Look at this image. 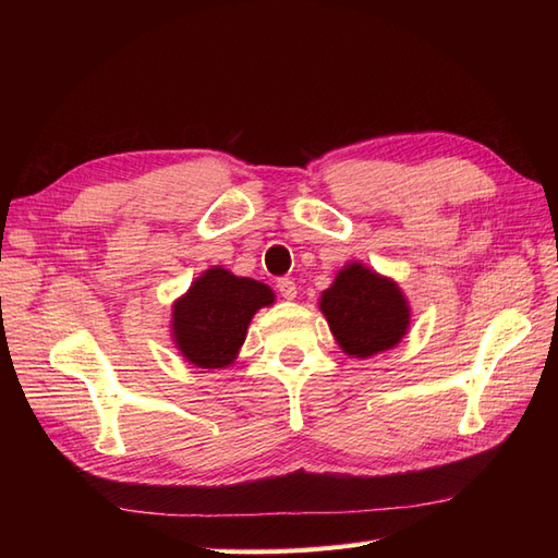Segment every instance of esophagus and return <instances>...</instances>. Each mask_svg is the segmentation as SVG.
I'll return each mask as SVG.
<instances>
[{
	"mask_svg": "<svg viewBox=\"0 0 558 558\" xmlns=\"http://www.w3.org/2000/svg\"><path fill=\"white\" fill-rule=\"evenodd\" d=\"M277 289H279V293H281V298H286V300H293V298L298 295V286H295V281L289 279V277H281V279L277 281Z\"/></svg>",
	"mask_w": 558,
	"mask_h": 558,
	"instance_id": "1",
	"label": "esophagus"
}]
</instances>
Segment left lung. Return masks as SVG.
Instances as JSON below:
<instances>
[{
  "label": "left lung",
  "mask_w": 558,
  "mask_h": 558,
  "mask_svg": "<svg viewBox=\"0 0 558 558\" xmlns=\"http://www.w3.org/2000/svg\"><path fill=\"white\" fill-rule=\"evenodd\" d=\"M320 312L349 356L367 359L391 349L410 324V307L398 286L353 263L320 293Z\"/></svg>",
  "instance_id": "left-lung-1"
}]
</instances>
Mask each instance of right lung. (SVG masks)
I'll return each instance as SVG.
<instances>
[{
    "label": "right lung",
    "instance_id": "add662e5",
    "mask_svg": "<svg viewBox=\"0 0 558 558\" xmlns=\"http://www.w3.org/2000/svg\"><path fill=\"white\" fill-rule=\"evenodd\" d=\"M272 302L265 283L223 267L207 269L174 305V342L197 367H226L246 340L251 316Z\"/></svg>",
    "mask_w": 558,
    "mask_h": 558
}]
</instances>
